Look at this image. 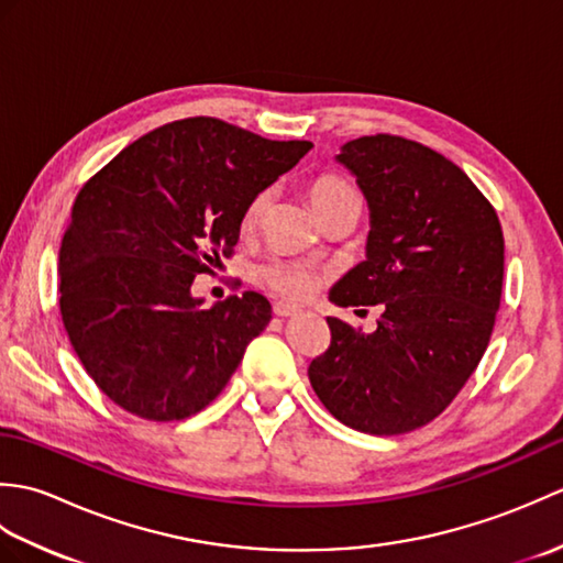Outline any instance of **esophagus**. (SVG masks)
<instances>
[{
    "label": "esophagus",
    "mask_w": 563,
    "mask_h": 563,
    "mask_svg": "<svg viewBox=\"0 0 563 563\" xmlns=\"http://www.w3.org/2000/svg\"><path fill=\"white\" fill-rule=\"evenodd\" d=\"M273 312H275V317H297V314H302V309L297 305L280 300V302L273 305Z\"/></svg>",
    "instance_id": "34e87169"
}]
</instances>
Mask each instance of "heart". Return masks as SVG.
I'll return each mask as SVG.
<instances>
[{
    "label": "heart",
    "mask_w": 563,
    "mask_h": 563,
    "mask_svg": "<svg viewBox=\"0 0 563 563\" xmlns=\"http://www.w3.org/2000/svg\"><path fill=\"white\" fill-rule=\"evenodd\" d=\"M307 198L312 202L314 212L324 214L333 208L345 206V202H357V194L355 188L343 181L341 176H333V174H321L317 178H312L307 186ZM268 202H271V194L268 190H261L244 210V230H251V227H256L261 222L263 214L268 210ZM263 278L271 285V288L283 295V297H290V300H305V297L314 290V273L307 271L305 266L295 261H273L271 266L263 268Z\"/></svg>",
    "instance_id": "b5f03b06"
}]
</instances>
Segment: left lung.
Wrapping results in <instances>:
<instances>
[{"label": "left lung", "mask_w": 563, "mask_h": 563, "mask_svg": "<svg viewBox=\"0 0 563 563\" xmlns=\"http://www.w3.org/2000/svg\"><path fill=\"white\" fill-rule=\"evenodd\" d=\"M336 162L363 190L369 232L365 261L329 300L382 314L373 333L327 317L331 345L309 382L349 428L409 433L445 411L482 361L500 305L504 232L472 178L418 142L357 137Z\"/></svg>", "instance_id": "obj_1"}]
</instances>
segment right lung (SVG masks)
Listing matches in <instances>:
<instances>
[{"label": "right lung", "mask_w": 563, "mask_h": 563, "mask_svg": "<svg viewBox=\"0 0 563 563\" xmlns=\"http://www.w3.org/2000/svg\"><path fill=\"white\" fill-rule=\"evenodd\" d=\"M309 150L198 115L142 135L79 190L59 246V312L121 409L181 421L224 389L271 302L249 290L206 309L190 285L232 254L251 198Z\"/></svg>", "instance_id": "obj_1"}]
</instances>
